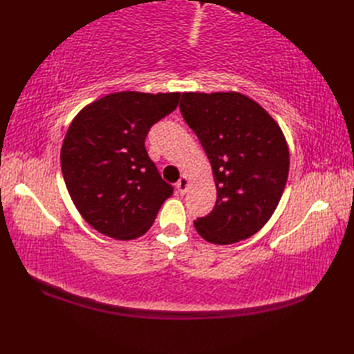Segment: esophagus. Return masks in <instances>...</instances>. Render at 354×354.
<instances>
[{"label":"esophagus","mask_w":354,"mask_h":354,"mask_svg":"<svg viewBox=\"0 0 354 354\" xmlns=\"http://www.w3.org/2000/svg\"><path fill=\"white\" fill-rule=\"evenodd\" d=\"M189 185H190V179L184 175L179 178V181L176 183V189L179 193H185L187 189H189Z\"/></svg>","instance_id":"obj_1"}]
</instances>
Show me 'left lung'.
Wrapping results in <instances>:
<instances>
[{"label": "left lung", "instance_id": "1", "mask_svg": "<svg viewBox=\"0 0 354 354\" xmlns=\"http://www.w3.org/2000/svg\"><path fill=\"white\" fill-rule=\"evenodd\" d=\"M179 109L212 164L217 199L194 221L216 245L245 240L265 227L289 175V147L280 126L257 102L236 91L184 93Z\"/></svg>", "mask_w": 354, "mask_h": 354}]
</instances>
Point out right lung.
Masks as SVG:
<instances>
[{
    "label": "right lung",
    "instance_id": "add662e5",
    "mask_svg": "<svg viewBox=\"0 0 354 354\" xmlns=\"http://www.w3.org/2000/svg\"><path fill=\"white\" fill-rule=\"evenodd\" d=\"M179 97L112 93L86 104L71 122L61 149L65 185L82 217L102 234L142 236L173 194L145 140L150 127L176 109Z\"/></svg>",
    "mask_w": 354,
    "mask_h": 354
}]
</instances>
